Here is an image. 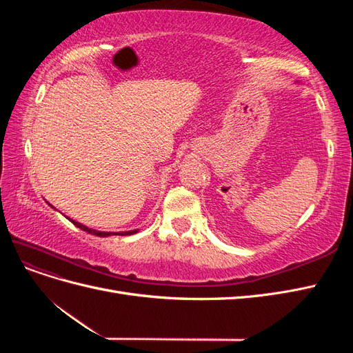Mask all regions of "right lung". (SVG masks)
<instances>
[{
    "instance_id": "obj_1",
    "label": "right lung",
    "mask_w": 353,
    "mask_h": 353,
    "mask_svg": "<svg viewBox=\"0 0 353 353\" xmlns=\"http://www.w3.org/2000/svg\"><path fill=\"white\" fill-rule=\"evenodd\" d=\"M69 219V218H68ZM70 222H73V225L74 227H78V228H81L82 231H87V232H90V234H94V236H99V237H108V236H112V234H114V232H104V231H95V230H91V228H88V227H85V225H82V223H79V222H74V221H72L70 219ZM137 232V230H134V231H125V232H119V236H130V234H135ZM117 234V232H116Z\"/></svg>"
}]
</instances>
